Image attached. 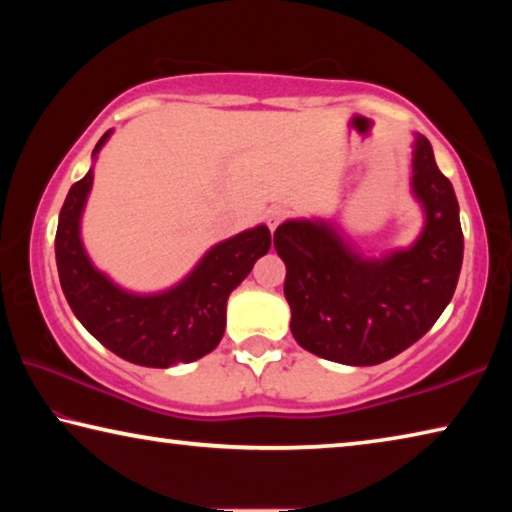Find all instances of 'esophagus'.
<instances>
[{
  "label": "esophagus",
  "mask_w": 512,
  "mask_h": 512,
  "mask_svg": "<svg viewBox=\"0 0 512 512\" xmlns=\"http://www.w3.org/2000/svg\"><path fill=\"white\" fill-rule=\"evenodd\" d=\"M287 216H289V210H284V207H280V205L271 207V210H268V214H266V225L271 230H275L277 225H280L284 219H287Z\"/></svg>",
  "instance_id": "obj_1"
}]
</instances>
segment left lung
<instances>
[{"label": "left lung", "instance_id": "obj_1", "mask_svg": "<svg viewBox=\"0 0 512 512\" xmlns=\"http://www.w3.org/2000/svg\"><path fill=\"white\" fill-rule=\"evenodd\" d=\"M411 189L424 228L406 250L363 259L325 221H287L273 244L287 264L284 298L302 348L345 366H377L409 348L443 314L463 264V230L454 187L415 137Z\"/></svg>", "mask_w": 512, "mask_h": 512}]
</instances>
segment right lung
Masks as SVG:
<instances>
[{"mask_svg": "<svg viewBox=\"0 0 512 512\" xmlns=\"http://www.w3.org/2000/svg\"><path fill=\"white\" fill-rule=\"evenodd\" d=\"M110 131L94 146L101 151ZM92 187V171L74 183L58 216L56 266L60 287L81 325L117 357L149 368H169L210 354L225 332V305L232 289L271 248L266 225L239 232L207 250L176 287L135 296L92 266L81 244V214Z\"/></svg>", "mask_w": 512, "mask_h": 512, "instance_id": "add662e5", "label": "right lung"}]
</instances>
